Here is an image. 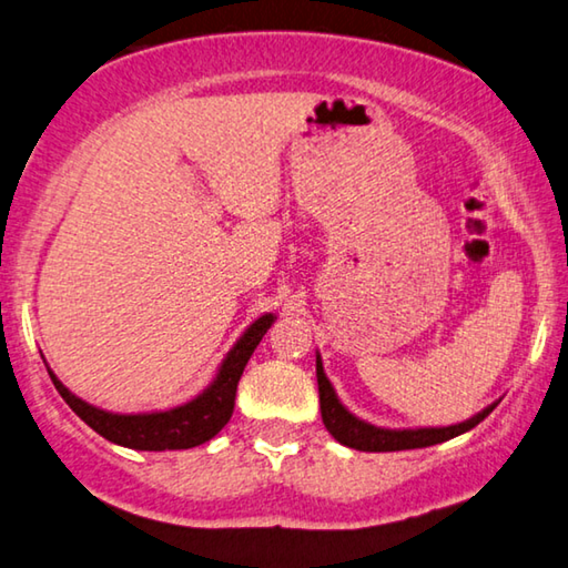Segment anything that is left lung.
Here are the masks:
<instances>
[{
  "label": "left lung",
  "instance_id": "1",
  "mask_svg": "<svg viewBox=\"0 0 568 568\" xmlns=\"http://www.w3.org/2000/svg\"><path fill=\"white\" fill-rule=\"evenodd\" d=\"M315 376H318V393H321V416L328 434L338 440V444L355 448V450H371V454H383V450H408V448H426L444 444V440L456 438L466 430L476 428L480 420H484L488 413H491L498 400L486 406L476 416H470L464 423H456V426H444V428H381L373 426V423H365L358 416L343 406L338 393L331 386L328 376L323 371L321 353L315 355Z\"/></svg>",
  "mask_w": 568,
  "mask_h": 568
}]
</instances>
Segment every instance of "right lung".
<instances>
[{"mask_svg":"<svg viewBox=\"0 0 568 568\" xmlns=\"http://www.w3.org/2000/svg\"><path fill=\"white\" fill-rule=\"evenodd\" d=\"M275 323V313H265L255 323L247 325V331L240 335L237 343L227 351V355L220 363L217 376L213 383L197 393L195 398L182 403V406L168 408V410H152V413H112L102 410L92 403L82 400L80 396L64 386V383L54 376L52 368L50 378L60 396L67 400L77 416H80L92 430H98L102 438L112 440V444L134 448V450H180V448H195L205 440L215 438L225 423L233 416L235 408V393L237 381L243 376L250 355L263 341L267 328Z\"/></svg>","mask_w":568,"mask_h":568,"instance_id":"1","label":"right lung"}]
</instances>
